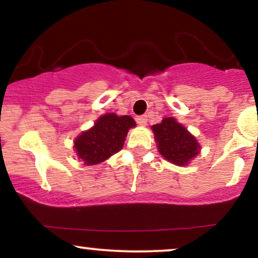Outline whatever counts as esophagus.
<instances>
[{
	"label": "esophagus",
	"instance_id": "1",
	"mask_svg": "<svg viewBox=\"0 0 258 258\" xmlns=\"http://www.w3.org/2000/svg\"><path fill=\"white\" fill-rule=\"evenodd\" d=\"M136 122H138L139 125H146L147 124V116H139L136 117Z\"/></svg>",
	"mask_w": 258,
	"mask_h": 258
}]
</instances>
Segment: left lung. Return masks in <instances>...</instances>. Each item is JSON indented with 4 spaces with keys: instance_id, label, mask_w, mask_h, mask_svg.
<instances>
[{
    "instance_id": "left-lung-1",
    "label": "left lung",
    "mask_w": 258,
    "mask_h": 258,
    "mask_svg": "<svg viewBox=\"0 0 258 258\" xmlns=\"http://www.w3.org/2000/svg\"><path fill=\"white\" fill-rule=\"evenodd\" d=\"M157 148L163 158L178 166L189 164L201 152V145L174 117L163 118L162 122L152 125Z\"/></svg>"
}]
</instances>
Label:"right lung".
<instances>
[{
	"instance_id": "right-lung-1",
	"label": "right lung",
	"mask_w": 258,
	"mask_h": 258,
	"mask_svg": "<svg viewBox=\"0 0 258 258\" xmlns=\"http://www.w3.org/2000/svg\"><path fill=\"white\" fill-rule=\"evenodd\" d=\"M136 123L130 116L106 113L95 120L90 129L82 132L75 139V151L84 165L105 162L123 148L126 134Z\"/></svg>"
}]
</instances>
